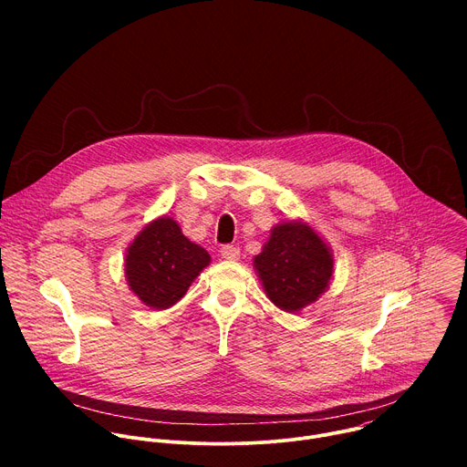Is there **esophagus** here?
I'll use <instances>...</instances> for the list:
<instances>
[{
  "label": "esophagus",
  "instance_id": "1",
  "mask_svg": "<svg viewBox=\"0 0 467 467\" xmlns=\"http://www.w3.org/2000/svg\"><path fill=\"white\" fill-rule=\"evenodd\" d=\"M222 258H225V260H238L240 258V247L238 245H223L222 247Z\"/></svg>",
  "mask_w": 467,
  "mask_h": 467
}]
</instances>
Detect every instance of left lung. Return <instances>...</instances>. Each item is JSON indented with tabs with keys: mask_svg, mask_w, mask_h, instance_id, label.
Instances as JSON below:
<instances>
[{
	"mask_svg": "<svg viewBox=\"0 0 467 467\" xmlns=\"http://www.w3.org/2000/svg\"><path fill=\"white\" fill-rule=\"evenodd\" d=\"M270 301L285 312H299L314 303L332 277V253L303 222H285L253 260Z\"/></svg>",
	"mask_w": 467,
	"mask_h": 467,
	"instance_id": "obj_1",
	"label": "left lung"
}]
</instances>
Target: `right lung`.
Instances as JSON below:
<instances>
[{
    "label": "right lung",
    "instance_id": "1",
    "mask_svg": "<svg viewBox=\"0 0 467 467\" xmlns=\"http://www.w3.org/2000/svg\"><path fill=\"white\" fill-rule=\"evenodd\" d=\"M211 254L190 242L179 223L168 216L153 220L127 247L125 277L146 306H173L193 279L207 268Z\"/></svg>",
    "mask_w": 467,
    "mask_h": 467
}]
</instances>
